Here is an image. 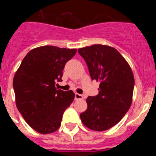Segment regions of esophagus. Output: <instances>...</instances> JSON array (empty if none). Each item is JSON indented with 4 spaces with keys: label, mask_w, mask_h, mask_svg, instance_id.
<instances>
[{
    "label": "esophagus",
    "mask_w": 156,
    "mask_h": 156,
    "mask_svg": "<svg viewBox=\"0 0 156 156\" xmlns=\"http://www.w3.org/2000/svg\"><path fill=\"white\" fill-rule=\"evenodd\" d=\"M83 98V96L82 94H80L78 93L75 94V100H81V99Z\"/></svg>",
    "instance_id": "esophagus-1"
}]
</instances>
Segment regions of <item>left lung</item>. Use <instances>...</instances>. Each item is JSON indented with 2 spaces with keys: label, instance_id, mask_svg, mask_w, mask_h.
Instances as JSON below:
<instances>
[{
  "label": "left lung",
  "instance_id": "left-lung-1",
  "mask_svg": "<svg viewBox=\"0 0 156 156\" xmlns=\"http://www.w3.org/2000/svg\"><path fill=\"white\" fill-rule=\"evenodd\" d=\"M92 80L100 82L99 93L87 98V108L80 114L85 126L103 131L117 124L132 104L134 77L126 59L115 48L94 44L78 49Z\"/></svg>",
  "mask_w": 156,
  "mask_h": 156
}]
</instances>
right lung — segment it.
Returning <instances> with one entry per match:
<instances>
[{
    "label": "right lung",
    "mask_w": 156,
    "mask_h": 156,
    "mask_svg": "<svg viewBox=\"0 0 156 156\" xmlns=\"http://www.w3.org/2000/svg\"><path fill=\"white\" fill-rule=\"evenodd\" d=\"M76 53V49L41 46L25 56L13 79L16 104L26 122L42 134L56 131L65 110L75 98L72 90L55 87L62 81L65 65Z\"/></svg>",
    "instance_id": "right-lung-1"
}]
</instances>
